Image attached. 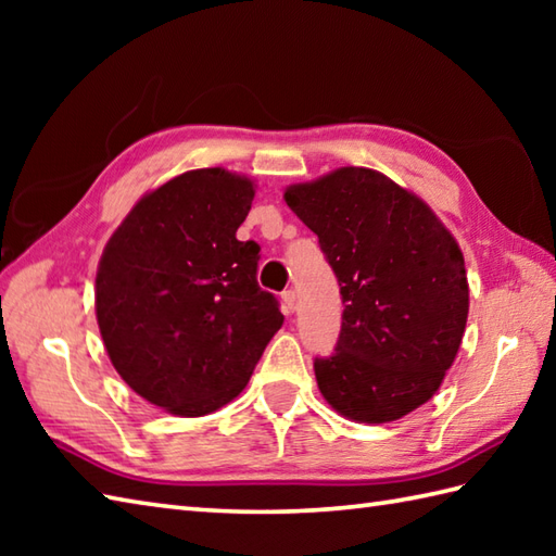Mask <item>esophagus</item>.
Wrapping results in <instances>:
<instances>
[{
	"instance_id": "obj_1",
	"label": "esophagus",
	"mask_w": 556,
	"mask_h": 556,
	"mask_svg": "<svg viewBox=\"0 0 556 556\" xmlns=\"http://www.w3.org/2000/svg\"><path fill=\"white\" fill-rule=\"evenodd\" d=\"M281 311H285V315H291L293 311H296V291H285L281 293Z\"/></svg>"
}]
</instances>
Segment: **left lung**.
I'll use <instances>...</instances> for the list:
<instances>
[{"mask_svg":"<svg viewBox=\"0 0 556 556\" xmlns=\"http://www.w3.org/2000/svg\"><path fill=\"white\" fill-rule=\"evenodd\" d=\"M339 279L337 349L315 358L325 401L356 422H392L440 389L468 320L464 253L428 203L365 167L285 191Z\"/></svg>","mask_w":556,"mask_h":556,"instance_id":"obj_1","label":"left lung"}]
</instances>
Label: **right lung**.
<instances>
[{"label":"right lung","instance_id":"right-lung-1","mask_svg":"<svg viewBox=\"0 0 556 556\" xmlns=\"http://www.w3.org/2000/svg\"><path fill=\"white\" fill-rule=\"evenodd\" d=\"M255 184L222 167L146 193L98 265L96 315L122 380L172 416L229 404L285 323L257 287L260 245L236 239Z\"/></svg>","mask_w":556,"mask_h":556}]
</instances>
